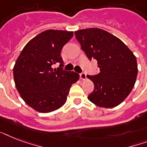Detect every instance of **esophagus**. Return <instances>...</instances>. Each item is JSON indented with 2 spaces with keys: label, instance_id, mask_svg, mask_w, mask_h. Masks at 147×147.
<instances>
[{
  "label": "esophagus",
  "instance_id": "34e87169",
  "mask_svg": "<svg viewBox=\"0 0 147 147\" xmlns=\"http://www.w3.org/2000/svg\"><path fill=\"white\" fill-rule=\"evenodd\" d=\"M79 76H80L81 79H82V80H85L86 78H87V76H86V74L85 72H82V73L79 74Z\"/></svg>",
  "mask_w": 147,
  "mask_h": 147
}]
</instances>
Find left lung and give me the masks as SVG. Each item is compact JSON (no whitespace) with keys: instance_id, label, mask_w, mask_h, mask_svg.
<instances>
[{"instance_id":"obj_1","label":"left lung","mask_w":147,"mask_h":147,"mask_svg":"<svg viewBox=\"0 0 147 147\" xmlns=\"http://www.w3.org/2000/svg\"><path fill=\"white\" fill-rule=\"evenodd\" d=\"M76 40L85 55L98 61L99 73L87 76L94 83V90L88 96L99 107H116L125 100L136 82L137 59L130 49L114 35L98 28L75 32Z\"/></svg>"}]
</instances>
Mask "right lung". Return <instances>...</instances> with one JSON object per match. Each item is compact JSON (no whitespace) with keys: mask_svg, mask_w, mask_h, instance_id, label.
<instances>
[{"mask_svg":"<svg viewBox=\"0 0 147 147\" xmlns=\"http://www.w3.org/2000/svg\"><path fill=\"white\" fill-rule=\"evenodd\" d=\"M73 36L71 31L47 30L24 47L13 67L17 91L27 105L40 113L59 109L67 100L71 85L79 78L63 70V47ZM60 64L55 69V65Z\"/></svg>","mask_w":147,"mask_h":147,"instance_id":"obj_1","label":"right lung"}]
</instances>
